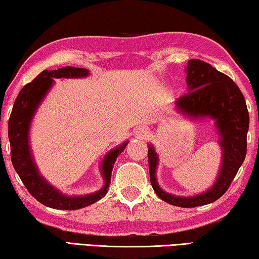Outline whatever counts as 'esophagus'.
Listing matches in <instances>:
<instances>
[{"instance_id":"obj_1","label":"esophagus","mask_w":259,"mask_h":259,"mask_svg":"<svg viewBox=\"0 0 259 259\" xmlns=\"http://www.w3.org/2000/svg\"><path fill=\"white\" fill-rule=\"evenodd\" d=\"M134 134L137 135L138 138L146 139L148 137V134H149V132H148V130L145 128V127H138V128H135Z\"/></svg>"}]
</instances>
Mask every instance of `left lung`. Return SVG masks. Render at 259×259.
<instances>
[{
    "label": "left lung",
    "instance_id": "obj_1",
    "mask_svg": "<svg viewBox=\"0 0 259 259\" xmlns=\"http://www.w3.org/2000/svg\"><path fill=\"white\" fill-rule=\"evenodd\" d=\"M188 94L176 101L177 111L190 120H214L222 148V164L217 179L202 194L177 196L165 192L157 182L158 155L148 145L150 182L160 200L180 207L210 204L226 193L247 154L249 112L243 94L233 80L200 59H190L186 67Z\"/></svg>",
    "mask_w": 259,
    "mask_h": 259
}]
</instances>
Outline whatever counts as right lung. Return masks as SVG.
<instances>
[{"label": "right lung", "instance_id": "add662e5", "mask_svg": "<svg viewBox=\"0 0 259 259\" xmlns=\"http://www.w3.org/2000/svg\"><path fill=\"white\" fill-rule=\"evenodd\" d=\"M90 74V71L87 69L72 66H65L54 71H42L32 82L24 86L23 90L19 92L10 114L8 137L11 147L12 165L29 194L36 201L52 209L78 210L104 197L111 182L113 165L118 156L124 151L128 143V141H125L120 146L113 148L102 159L101 175L103 177L104 185L95 193L81 195V196L63 194L61 190L49 184L39 172L29 146V128L34 114L54 86V79L86 78Z\"/></svg>", "mask_w": 259, "mask_h": 259}]
</instances>
